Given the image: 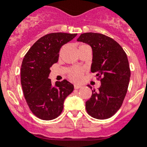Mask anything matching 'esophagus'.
<instances>
[{
	"label": "esophagus",
	"mask_w": 147,
	"mask_h": 147,
	"mask_svg": "<svg viewBox=\"0 0 147 147\" xmlns=\"http://www.w3.org/2000/svg\"><path fill=\"white\" fill-rule=\"evenodd\" d=\"M74 87H75V89H78V88H80L82 87V85H74Z\"/></svg>",
	"instance_id": "34e87169"
}]
</instances>
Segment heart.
I'll return each mask as SVG.
<instances>
[{"label":"heart","mask_w":147,"mask_h":147,"mask_svg":"<svg viewBox=\"0 0 147 147\" xmlns=\"http://www.w3.org/2000/svg\"><path fill=\"white\" fill-rule=\"evenodd\" d=\"M83 71H84V70L82 69H80V68H74V69H72L70 71L69 76H70V78L73 81L78 82V81L81 80V78L82 77Z\"/></svg>","instance_id":"heart-1"}]
</instances>
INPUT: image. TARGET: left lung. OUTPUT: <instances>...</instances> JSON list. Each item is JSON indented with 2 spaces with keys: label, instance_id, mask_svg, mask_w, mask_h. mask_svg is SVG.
Wrapping results in <instances>:
<instances>
[{
  "label": "left lung",
  "instance_id": "obj_1",
  "mask_svg": "<svg viewBox=\"0 0 147 147\" xmlns=\"http://www.w3.org/2000/svg\"><path fill=\"white\" fill-rule=\"evenodd\" d=\"M77 41L92 47L91 71L101 77L98 91L94 88L85 102L86 111L94 118H110L120 109L127 92L130 78L127 56L115 40L104 34L82 33Z\"/></svg>",
  "mask_w": 147,
  "mask_h": 147
}]
</instances>
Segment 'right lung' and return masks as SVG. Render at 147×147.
<instances>
[{"label":"right lung","instance_id":"1","mask_svg":"<svg viewBox=\"0 0 147 147\" xmlns=\"http://www.w3.org/2000/svg\"><path fill=\"white\" fill-rule=\"evenodd\" d=\"M77 33H53L45 35L29 49L22 62L21 85L30 109L39 118L50 121L63 110L64 100L74 85L63 80L53 85L49 78L50 67L58 62L60 48Z\"/></svg>","mask_w":147,"mask_h":147}]
</instances>
